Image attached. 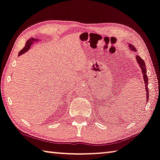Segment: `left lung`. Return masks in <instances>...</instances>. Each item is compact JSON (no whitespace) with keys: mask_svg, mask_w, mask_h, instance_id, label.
I'll return each instance as SVG.
<instances>
[{"mask_svg":"<svg viewBox=\"0 0 160 160\" xmlns=\"http://www.w3.org/2000/svg\"><path fill=\"white\" fill-rule=\"evenodd\" d=\"M128 46L132 51H137L136 48H135L134 46L133 45H132V44L128 43ZM136 61H137V63H138L140 68H141L142 76H143L144 83V85H145V90H146V101L147 103V101L149 99V91H148V77H147V75L146 65L143 59L140 58L139 56H136Z\"/></svg>","mask_w":160,"mask_h":160,"instance_id":"1","label":"left lung"}]
</instances>
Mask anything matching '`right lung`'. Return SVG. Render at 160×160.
Here are the masks:
<instances>
[{
  "label": "right lung",
  "mask_w": 160,
  "mask_h": 160,
  "mask_svg": "<svg viewBox=\"0 0 160 160\" xmlns=\"http://www.w3.org/2000/svg\"><path fill=\"white\" fill-rule=\"evenodd\" d=\"M41 41V39H38L37 38H31L30 39H28V40L26 41V45H25V46H24V48L22 49V50H21L20 52H19L18 56L24 54V53L27 52V51H29V49L31 48V46L32 45H33L35 43H38V41Z\"/></svg>",
  "instance_id": "right-lung-1"
}]
</instances>
